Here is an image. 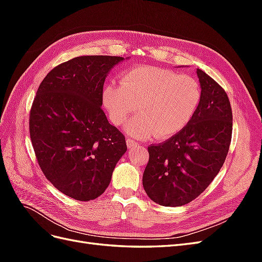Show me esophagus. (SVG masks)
Segmentation results:
<instances>
[{
	"label": "esophagus",
	"instance_id": "obj_1",
	"mask_svg": "<svg viewBox=\"0 0 262 262\" xmlns=\"http://www.w3.org/2000/svg\"><path fill=\"white\" fill-rule=\"evenodd\" d=\"M126 145H128L129 148H132L133 146L138 145V142H136V141L130 139V138H126Z\"/></svg>",
	"mask_w": 262,
	"mask_h": 262
}]
</instances>
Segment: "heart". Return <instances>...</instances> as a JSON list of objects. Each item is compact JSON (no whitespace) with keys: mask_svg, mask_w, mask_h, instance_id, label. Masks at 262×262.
<instances>
[{"mask_svg":"<svg viewBox=\"0 0 262 262\" xmlns=\"http://www.w3.org/2000/svg\"><path fill=\"white\" fill-rule=\"evenodd\" d=\"M201 100V89L193 77L173 71L141 66L112 82L102 91V104L115 125L125 124L124 130L137 139L169 138L191 120Z\"/></svg>","mask_w":262,"mask_h":262,"instance_id":"obj_1","label":"heart"}]
</instances>
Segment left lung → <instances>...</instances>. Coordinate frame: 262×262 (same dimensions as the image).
<instances>
[{
  "instance_id": "left-lung-1",
  "label": "left lung",
  "mask_w": 262,
  "mask_h": 262,
  "mask_svg": "<svg viewBox=\"0 0 262 262\" xmlns=\"http://www.w3.org/2000/svg\"><path fill=\"white\" fill-rule=\"evenodd\" d=\"M201 100L191 120L175 136L147 147L143 187L150 200L180 207L199 196L223 166L232 140L233 114L227 94L196 70Z\"/></svg>"
}]
</instances>
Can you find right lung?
I'll list each match as a JSON object with an SVG mask.
<instances>
[{"label": "right lung", "instance_id": "add662e5", "mask_svg": "<svg viewBox=\"0 0 262 262\" xmlns=\"http://www.w3.org/2000/svg\"><path fill=\"white\" fill-rule=\"evenodd\" d=\"M121 57L83 55L52 69L29 115L30 140L46 178L78 201L104 193L126 152L123 134L102 112V89Z\"/></svg>", "mask_w": 262, "mask_h": 262}]
</instances>
